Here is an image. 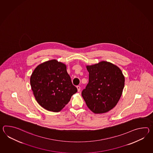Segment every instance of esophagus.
Segmentation results:
<instances>
[{
  "label": "esophagus",
  "instance_id": "obj_1",
  "mask_svg": "<svg viewBox=\"0 0 153 153\" xmlns=\"http://www.w3.org/2000/svg\"><path fill=\"white\" fill-rule=\"evenodd\" d=\"M77 88L78 92H80V91H81V87H80V86L77 85Z\"/></svg>",
  "mask_w": 153,
  "mask_h": 153
}]
</instances>
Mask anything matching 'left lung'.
Here are the masks:
<instances>
[{
    "label": "left lung",
    "mask_w": 153,
    "mask_h": 153,
    "mask_svg": "<svg viewBox=\"0 0 153 153\" xmlns=\"http://www.w3.org/2000/svg\"><path fill=\"white\" fill-rule=\"evenodd\" d=\"M86 68L89 82L82 96L92 112H108L115 106L122 95L125 77L119 68L107 61Z\"/></svg>",
    "instance_id": "obj_1"
}]
</instances>
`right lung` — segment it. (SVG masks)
<instances>
[{
	"mask_svg": "<svg viewBox=\"0 0 153 153\" xmlns=\"http://www.w3.org/2000/svg\"><path fill=\"white\" fill-rule=\"evenodd\" d=\"M30 83L38 103L53 112L63 109L72 95L77 92L67 72L66 65L56 60L39 65L32 74Z\"/></svg>",
	"mask_w": 153,
	"mask_h": 153,
	"instance_id": "right-lung-1",
	"label": "right lung"
}]
</instances>
